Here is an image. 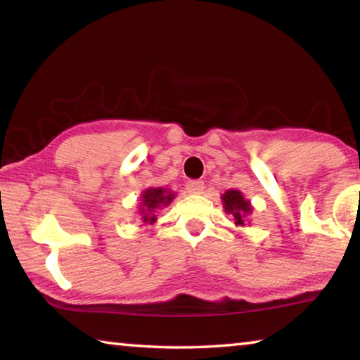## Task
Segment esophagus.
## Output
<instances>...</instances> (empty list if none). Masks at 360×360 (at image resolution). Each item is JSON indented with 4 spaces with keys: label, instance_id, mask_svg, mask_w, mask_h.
<instances>
[{
    "label": "esophagus",
    "instance_id": "esophagus-1",
    "mask_svg": "<svg viewBox=\"0 0 360 360\" xmlns=\"http://www.w3.org/2000/svg\"><path fill=\"white\" fill-rule=\"evenodd\" d=\"M203 188H205L203 181H188L186 184V191L188 193H193V195H200L203 192Z\"/></svg>",
    "mask_w": 360,
    "mask_h": 360
}]
</instances>
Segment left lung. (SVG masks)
<instances>
[{"instance_id":"obj_1","label":"left lung","mask_w":360,"mask_h":360,"mask_svg":"<svg viewBox=\"0 0 360 360\" xmlns=\"http://www.w3.org/2000/svg\"><path fill=\"white\" fill-rule=\"evenodd\" d=\"M222 205H224V211L229 212L235 217V224L236 225H245V219L252 212V206L249 200L243 197V193L240 191H235V188H230V191L225 192L222 195Z\"/></svg>"}]
</instances>
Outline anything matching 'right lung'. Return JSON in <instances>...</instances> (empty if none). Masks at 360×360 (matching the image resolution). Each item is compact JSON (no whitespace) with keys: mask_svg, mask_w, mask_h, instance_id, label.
<instances>
[{"mask_svg":"<svg viewBox=\"0 0 360 360\" xmlns=\"http://www.w3.org/2000/svg\"><path fill=\"white\" fill-rule=\"evenodd\" d=\"M174 193L168 188L162 187H149L146 188L141 195V206H139V212L143 216L144 224H154L155 222V210L160 208V206H168L173 202Z\"/></svg>","mask_w":360,"mask_h":360,"instance_id":"1","label":"right lung"}]
</instances>
